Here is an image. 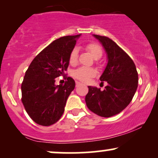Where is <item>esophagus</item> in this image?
I'll list each match as a JSON object with an SVG mask.
<instances>
[{
  "instance_id": "1",
  "label": "esophagus",
  "mask_w": 158,
  "mask_h": 158,
  "mask_svg": "<svg viewBox=\"0 0 158 158\" xmlns=\"http://www.w3.org/2000/svg\"><path fill=\"white\" fill-rule=\"evenodd\" d=\"M76 85H77V86H79V85H81V83L79 81H76Z\"/></svg>"
}]
</instances>
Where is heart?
<instances>
[{"label":"heart","instance_id":"1","mask_svg":"<svg viewBox=\"0 0 158 158\" xmlns=\"http://www.w3.org/2000/svg\"><path fill=\"white\" fill-rule=\"evenodd\" d=\"M86 50L91 54L94 59H100L102 55V50L101 47L97 44H89L86 46ZM78 59V50L77 48H74L70 52V63L71 64H75L77 62ZM97 71L95 69L90 68H80L77 69L74 72V77L83 82H87L90 78L95 77Z\"/></svg>","mask_w":158,"mask_h":158}]
</instances>
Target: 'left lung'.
<instances>
[{"label":"left lung","mask_w":158,"mask_h":158,"mask_svg":"<svg viewBox=\"0 0 158 158\" xmlns=\"http://www.w3.org/2000/svg\"><path fill=\"white\" fill-rule=\"evenodd\" d=\"M93 36L99 40L107 54L108 63L99 79L108 85L103 90L88 86L85 102L94 114L110 117L131 102L138 85V73L133 60L114 41L106 36Z\"/></svg>","instance_id":"obj_1"}]
</instances>
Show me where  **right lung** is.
<instances>
[{
    "label": "right lung",
    "instance_id": "right-lung-1",
    "mask_svg": "<svg viewBox=\"0 0 158 158\" xmlns=\"http://www.w3.org/2000/svg\"><path fill=\"white\" fill-rule=\"evenodd\" d=\"M80 35L64 36L52 41L35 56L25 73L21 101L27 114L37 124L51 126L64 113L75 81L68 77L64 85H56L55 79L64 75L70 52Z\"/></svg>",
    "mask_w": 158,
    "mask_h": 158
}]
</instances>
